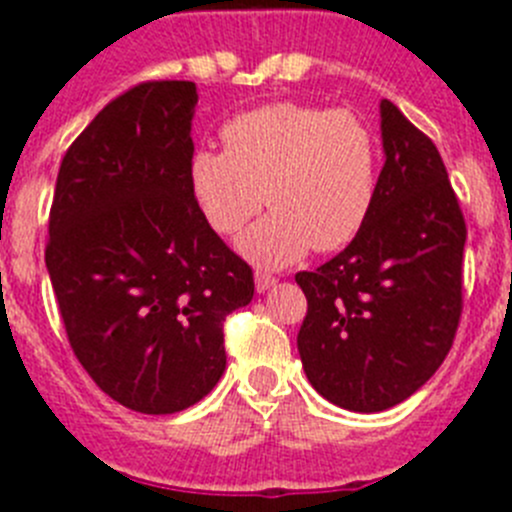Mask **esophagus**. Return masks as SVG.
Wrapping results in <instances>:
<instances>
[{"mask_svg": "<svg viewBox=\"0 0 512 512\" xmlns=\"http://www.w3.org/2000/svg\"><path fill=\"white\" fill-rule=\"evenodd\" d=\"M271 287H277V277H271V274H266V271H256V292L264 295V292H269Z\"/></svg>", "mask_w": 512, "mask_h": 512, "instance_id": "1", "label": "esophagus"}]
</instances>
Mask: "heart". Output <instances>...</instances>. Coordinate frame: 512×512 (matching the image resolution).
Returning a JSON list of instances; mask_svg holds the SVG:
<instances>
[{"mask_svg": "<svg viewBox=\"0 0 512 512\" xmlns=\"http://www.w3.org/2000/svg\"><path fill=\"white\" fill-rule=\"evenodd\" d=\"M225 151L200 148L189 187L207 223L233 235L266 205L271 215L241 235L238 251L261 266H287L310 248L354 241L377 202L379 138L361 115L277 102L223 125Z\"/></svg>", "mask_w": 512, "mask_h": 512, "instance_id": "heart-1", "label": "heart"}]
</instances>
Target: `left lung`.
<instances>
[{
    "mask_svg": "<svg viewBox=\"0 0 512 512\" xmlns=\"http://www.w3.org/2000/svg\"><path fill=\"white\" fill-rule=\"evenodd\" d=\"M374 210L338 256L295 282L307 297L297 348L310 384L354 413L408 400L436 374L461 318L467 225L433 140L382 99Z\"/></svg>",
    "mask_w": 512,
    "mask_h": 512,
    "instance_id": "obj_1",
    "label": "left lung"
}]
</instances>
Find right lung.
Instances as JSON below:
<instances>
[{
  "mask_svg": "<svg viewBox=\"0 0 512 512\" xmlns=\"http://www.w3.org/2000/svg\"><path fill=\"white\" fill-rule=\"evenodd\" d=\"M192 81H143L71 143L45 266L66 336L104 395L146 415L200 402L225 372L223 323L253 271L189 187Z\"/></svg>",
  "mask_w": 512,
  "mask_h": 512,
  "instance_id": "right-lung-1",
  "label": "right lung"
}]
</instances>
